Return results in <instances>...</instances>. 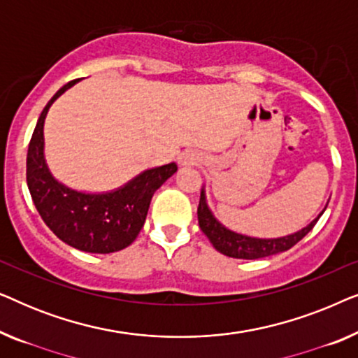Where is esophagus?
Segmentation results:
<instances>
[{
	"instance_id": "34e87169",
	"label": "esophagus",
	"mask_w": 358,
	"mask_h": 358,
	"mask_svg": "<svg viewBox=\"0 0 358 358\" xmlns=\"http://www.w3.org/2000/svg\"><path fill=\"white\" fill-rule=\"evenodd\" d=\"M200 163V156L195 151H185L179 156V164L180 166H194Z\"/></svg>"
}]
</instances>
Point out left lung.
<instances>
[{"instance_id": "1", "label": "left lung", "mask_w": 358, "mask_h": 358, "mask_svg": "<svg viewBox=\"0 0 358 358\" xmlns=\"http://www.w3.org/2000/svg\"><path fill=\"white\" fill-rule=\"evenodd\" d=\"M327 207V205H326ZM324 207V210H326ZM324 210L313 220L311 223H308L305 228L298 229L296 233L287 234V236L280 238H256V236H248V234L233 231L224 227L222 222H218L215 218L212 210H210L207 203V195H205V187H202L200 192V202L197 208V217H199V227L205 233V236L210 239V243L213 244V248L218 252L224 254L228 257L234 259H262L273 256V254L285 252L288 249L295 246V244L306 236L315 227L317 220Z\"/></svg>"}]
</instances>
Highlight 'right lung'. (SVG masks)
Returning <instances> with one entry per match:
<instances>
[{
    "label": "right lung",
    "mask_w": 358,
    "mask_h": 358,
    "mask_svg": "<svg viewBox=\"0 0 358 358\" xmlns=\"http://www.w3.org/2000/svg\"><path fill=\"white\" fill-rule=\"evenodd\" d=\"M78 81L60 87L38 117L27 151V187L38 215L63 243L85 252H117L138 236L151 197L178 171V164L146 169L109 192H83L60 182L43 153V124L53 102Z\"/></svg>",
    "instance_id": "add662e5"
}]
</instances>
